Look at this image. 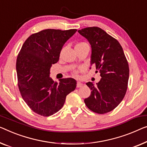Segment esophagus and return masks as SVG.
Here are the masks:
<instances>
[{
  "instance_id": "esophagus-1",
  "label": "esophagus",
  "mask_w": 147,
  "mask_h": 147,
  "mask_svg": "<svg viewBox=\"0 0 147 147\" xmlns=\"http://www.w3.org/2000/svg\"><path fill=\"white\" fill-rule=\"evenodd\" d=\"M83 86V84L82 82H77V84H76V87L77 88H80V87H82Z\"/></svg>"
}]
</instances>
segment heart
Here are the masks:
<instances>
[{"instance_id":"obj_1","label":"heart","mask_w":147,"mask_h":147,"mask_svg":"<svg viewBox=\"0 0 147 147\" xmlns=\"http://www.w3.org/2000/svg\"><path fill=\"white\" fill-rule=\"evenodd\" d=\"M87 43H84V42H80V43H76V45H75V47H82V46H84V45H86ZM77 73V72H75L74 74H76Z\"/></svg>"}]
</instances>
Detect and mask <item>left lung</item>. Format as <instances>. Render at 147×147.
Returning <instances> with one entry per match:
<instances>
[{
	"label": "left lung",
	"instance_id": "obj_1",
	"mask_svg": "<svg viewBox=\"0 0 147 147\" xmlns=\"http://www.w3.org/2000/svg\"><path fill=\"white\" fill-rule=\"evenodd\" d=\"M78 32L90 44V64L96 65L102 77L95 86L91 82L86 83L92 91L84 99L85 104L95 113L109 112L121 103L127 89L129 69L123 50L117 39L98 27Z\"/></svg>",
	"mask_w": 147,
	"mask_h": 147
}]
</instances>
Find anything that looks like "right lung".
Instances as JSON below:
<instances>
[{
    "instance_id": "add662e5",
    "label": "right lung",
    "mask_w": 147,
    "mask_h": 147,
    "mask_svg": "<svg viewBox=\"0 0 147 147\" xmlns=\"http://www.w3.org/2000/svg\"><path fill=\"white\" fill-rule=\"evenodd\" d=\"M77 30L47 29L26 39L18 55V84L22 97L32 111L50 116L65 104L66 96L74 91L76 81L62 78L55 82L50 75L52 65L57 63L66 41Z\"/></svg>"
}]
</instances>
